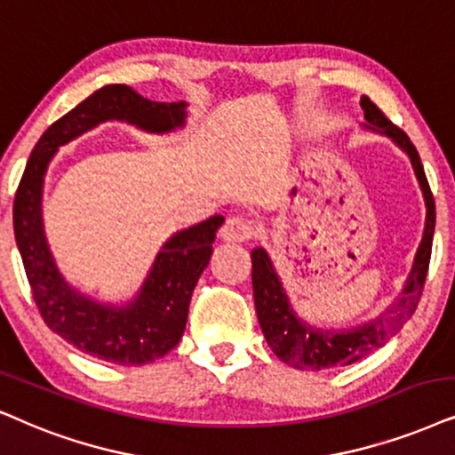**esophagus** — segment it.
<instances>
[{
    "label": "esophagus",
    "mask_w": 455,
    "mask_h": 455,
    "mask_svg": "<svg viewBox=\"0 0 455 455\" xmlns=\"http://www.w3.org/2000/svg\"><path fill=\"white\" fill-rule=\"evenodd\" d=\"M252 235H255V223L240 215L229 217L221 228V238L228 242H244L251 240Z\"/></svg>",
    "instance_id": "34e87169"
}]
</instances>
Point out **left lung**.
Here are the masks:
<instances>
[{"label":"left lung","instance_id":"obj_1","mask_svg":"<svg viewBox=\"0 0 455 455\" xmlns=\"http://www.w3.org/2000/svg\"><path fill=\"white\" fill-rule=\"evenodd\" d=\"M362 108L365 127L379 129L391 138L399 148L408 152L411 167L420 181L424 203H427V226L420 249L416 252L414 267L410 271V278L405 282L403 292L397 299L387 314H382L376 320H371L363 326L351 330H322L311 326L297 317L292 307L288 305V297L282 288L278 274L271 265L267 252L263 249L252 251V292H255L257 317L261 323V330L267 339L271 351L278 355L282 362L294 365L299 370H326L336 365L355 363L379 349L391 340V336L397 334V330L410 320L416 311L418 300L422 297L424 282H427L430 249H433V234H435V198L430 192V186L424 175V167L418 156L416 146L411 144L408 133L397 125H393L387 119V115L368 96H362Z\"/></svg>","mask_w":455,"mask_h":455}]
</instances>
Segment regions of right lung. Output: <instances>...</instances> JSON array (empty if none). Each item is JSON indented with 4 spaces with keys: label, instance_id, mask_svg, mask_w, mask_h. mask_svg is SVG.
Listing matches in <instances>:
<instances>
[{
    "label": "right lung",
    "instance_id": "add662e5",
    "mask_svg": "<svg viewBox=\"0 0 455 455\" xmlns=\"http://www.w3.org/2000/svg\"><path fill=\"white\" fill-rule=\"evenodd\" d=\"M108 119L163 133L184 125L186 104L150 102L127 85H106L52 123L28 156L16 190L14 235L35 305L52 332L108 363L144 365L167 355L184 336L192 291L209 265L223 217L215 215L175 234L158 252L138 299L127 307L100 305L75 292L58 274L45 244L41 188L58 146Z\"/></svg>",
    "mask_w": 455,
    "mask_h": 455
}]
</instances>
